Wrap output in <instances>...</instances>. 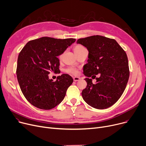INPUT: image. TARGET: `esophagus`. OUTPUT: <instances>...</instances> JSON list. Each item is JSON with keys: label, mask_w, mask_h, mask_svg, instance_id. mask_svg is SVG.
I'll return each mask as SVG.
<instances>
[{"label": "esophagus", "mask_w": 146, "mask_h": 146, "mask_svg": "<svg viewBox=\"0 0 146 146\" xmlns=\"http://www.w3.org/2000/svg\"><path fill=\"white\" fill-rule=\"evenodd\" d=\"M73 79H74V81H78L80 80V77H78V76H75V77H74Z\"/></svg>", "instance_id": "34e87169"}]
</instances>
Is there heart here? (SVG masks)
<instances>
[{
    "instance_id": "1",
    "label": "heart",
    "mask_w": 146,
    "mask_h": 146,
    "mask_svg": "<svg viewBox=\"0 0 146 146\" xmlns=\"http://www.w3.org/2000/svg\"><path fill=\"white\" fill-rule=\"evenodd\" d=\"M84 49H85V48L84 46H82V45H76L74 49V52L76 54L77 52H80V51ZM65 71L67 73H69V74H73V75H76L77 74H78V70H77L76 68H74V67L68 68L67 69L65 70Z\"/></svg>"
}]
</instances>
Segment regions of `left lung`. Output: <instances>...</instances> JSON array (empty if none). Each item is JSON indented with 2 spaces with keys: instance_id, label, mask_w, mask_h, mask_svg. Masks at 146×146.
<instances>
[{
  "instance_id": "1",
  "label": "left lung",
  "mask_w": 146,
  "mask_h": 146,
  "mask_svg": "<svg viewBox=\"0 0 146 146\" xmlns=\"http://www.w3.org/2000/svg\"><path fill=\"white\" fill-rule=\"evenodd\" d=\"M88 50V63L83 67L87 87L82 91L84 100L93 108L106 109L114 105L124 92L130 75L127 54L114 39L100 35L76 41Z\"/></svg>"
}]
</instances>
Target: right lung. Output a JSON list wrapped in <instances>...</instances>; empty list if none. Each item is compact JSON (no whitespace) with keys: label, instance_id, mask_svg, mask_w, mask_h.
I'll return each instance as SVG.
<instances>
[{"label":"right lung","instance_id":"obj_1","mask_svg":"<svg viewBox=\"0 0 146 146\" xmlns=\"http://www.w3.org/2000/svg\"><path fill=\"white\" fill-rule=\"evenodd\" d=\"M75 39L42 37L29 41L20 52L16 68L17 78L23 96L38 108L50 110L64 100L73 82L64 74L55 81L49 79L51 72L60 73L58 56L64 52Z\"/></svg>","mask_w":146,"mask_h":146}]
</instances>
